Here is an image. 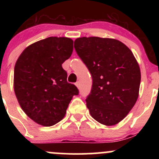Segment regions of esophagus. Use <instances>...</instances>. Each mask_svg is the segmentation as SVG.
<instances>
[{
    "mask_svg": "<svg viewBox=\"0 0 159 159\" xmlns=\"http://www.w3.org/2000/svg\"><path fill=\"white\" fill-rule=\"evenodd\" d=\"M75 85H76V87H77L78 89L80 88V83H79V82H78V81L76 82V83H75Z\"/></svg>",
    "mask_w": 159,
    "mask_h": 159,
    "instance_id": "esophagus-1",
    "label": "esophagus"
}]
</instances>
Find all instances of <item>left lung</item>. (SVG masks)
Returning a JSON list of instances; mask_svg holds the SVG:
<instances>
[{
	"instance_id": "obj_1",
	"label": "left lung",
	"mask_w": 159,
	"mask_h": 159,
	"mask_svg": "<svg viewBox=\"0 0 159 159\" xmlns=\"http://www.w3.org/2000/svg\"><path fill=\"white\" fill-rule=\"evenodd\" d=\"M74 47L92 75L86 98L91 116L103 125H116L138 97L140 70L134 54L123 43L109 38H78Z\"/></svg>"
}]
</instances>
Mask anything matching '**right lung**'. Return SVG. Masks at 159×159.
<instances>
[{
	"label": "right lung",
	"instance_id": "obj_1",
	"mask_svg": "<svg viewBox=\"0 0 159 159\" xmlns=\"http://www.w3.org/2000/svg\"><path fill=\"white\" fill-rule=\"evenodd\" d=\"M73 51L67 37H48L29 45L16 61L14 90L24 112L36 123L52 126L63 120L75 85L67 82L62 64Z\"/></svg>",
	"mask_w": 159,
	"mask_h": 159
}]
</instances>
